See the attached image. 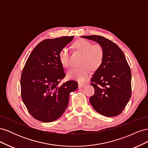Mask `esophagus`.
Wrapping results in <instances>:
<instances>
[{
    "instance_id": "1",
    "label": "esophagus",
    "mask_w": 148,
    "mask_h": 148,
    "mask_svg": "<svg viewBox=\"0 0 148 148\" xmlns=\"http://www.w3.org/2000/svg\"><path fill=\"white\" fill-rule=\"evenodd\" d=\"M85 85H86V84L85 83H78V88H83L84 87Z\"/></svg>"
}]
</instances>
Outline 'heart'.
Masks as SVG:
<instances>
[{
	"instance_id": "1",
	"label": "heart",
	"mask_w": 148,
	"mask_h": 148,
	"mask_svg": "<svg viewBox=\"0 0 148 148\" xmlns=\"http://www.w3.org/2000/svg\"><path fill=\"white\" fill-rule=\"evenodd\" d=\"M73 47L75 50L83 53L79 62L82 65L71 69L67 76L70 79L82 82L88 78L90 69L96 70L100 68L104 59V50L99 44L92 45L91 42L85 39L77 40L73 42ZM59 58L64 66L68 68L70 66V54L66 47H63L60 51Z\"/></svg>"
}]
</instances>
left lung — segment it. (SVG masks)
I'll use <instances>...</instances> for the list:
<instances>
[{
    "label": "left lung",
    "instance_id": "left-lung-1",
    "mask_svg": "<svg viewBox=\"0 0 148 148\" xmlns=\"http://www.w3.org/2000/svg\"><path fill=\"white\" fill-rule=\"evenodd\" d=\"M96 41L104 50V59L91 81L95 94L89 98L91 106L100 114L112 117L122 112L132 95V74L120 48L101 36H81Z\"/></svg>",
    "mask_w": 148,
    "mask_h": 148
}]
</instances>
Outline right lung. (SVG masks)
<instances>
[{
    "instance_id": "obj_1",
    "label": "right lung",
    "mask_w": 148,
    "mask_h": 148,
    "mask_svg": "<svg viewBox=\"0 0 148 148\" xmlns=\"http://www.w3.org/2000/svg\"><path fill=\"white\" fill-rule=\"evenodd\" d=\"M73 39L62 36L40 42L31 52L21 73V99L33 117L42 122L60 117L69 102L70 93L77 90L73 80L60 84L65 77L59 53Z\"/></svg>"
}]
</instances>
